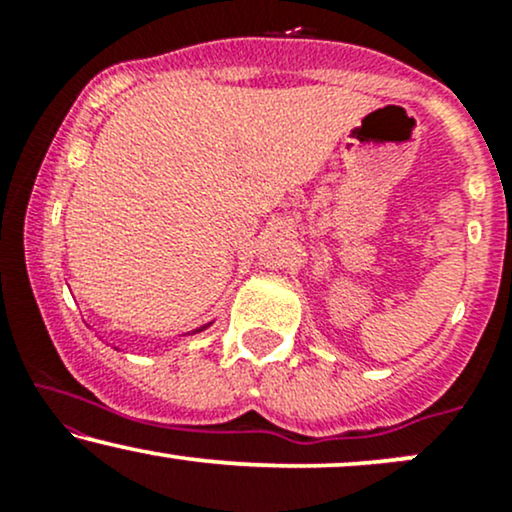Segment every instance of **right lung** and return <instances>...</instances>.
Masks as SVG:
<instances>
[{
    "mask_svg": "<svg viewBox=\"0 0 512 512\" xmlns=\"http://www.w3.org/2000/svg\"><path fill=\"white\" fill-rule=\"evenodd\" d=\"M207 327H209V325H204V327H199V330H195V332H202V330H207ZM195 332H192V334H195Z\"/></svg>",
    "mask_w": 512,
    "mask_h": 512,
    "instance_id": "1",
    "label": "right lung"
}]
</instances>
